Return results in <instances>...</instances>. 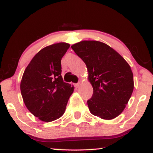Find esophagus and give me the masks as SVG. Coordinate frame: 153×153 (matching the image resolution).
I'll return each instance as SVG.
<instances>
[{
    "label": "esophagus",
    "instance_id": "esophagus-1",
    "mask_svg": "<svg viewBox=\"0 0 153 153\" xmlns=\"http://www.w3.org/2000/svg\"><path fill=\"white\" fill-rule=\"evenodd\" d=\"M75 86H76V88H79V86H80V83H77V84H75Z\"/></svg>",
    "mask_w": 153,
    "mask_h": 153
}]
</instances>
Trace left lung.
I'll list each match as a JSON object with an SVG mask.
<instances>
[{
  "label": "left lung",
  "instance_id": "1",
  "mask_svg": "<svg viewBox=\"0 0 153 153\" xmlns=\"http://www.w3.org/2000/svg\"><path fill=\"white\" fill-rule=\"evenodd\" d=\"M86 64L93 88L87 101L90 112L112 120L124 110L134 88L131 67L122 56L105 43L84 40L71 46Z\"/></svg>",
  "mask_w": 153,
  "mask_h": 153
}]
</instances>
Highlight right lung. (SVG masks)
I'll return each mask as SVG.
<instances>
[{
  "mask_svg": "<svg viewBox=\"0 0 153 153\" xmlns=\"http://www.w3.org/2000/svg\"><path fill=\"white\" fill-rule=\"evenodd\" d=\"M70 45L65 42L43 48L25 70L20 91L28 110L43 122H52L65 113L74 86L64 82L61 60Z\"/></svg>",
  "mask_w": 153,
  "mask_h": 153,
  "instance_id": "obj_1",
  "label": "right lung"
}]
</instances>
